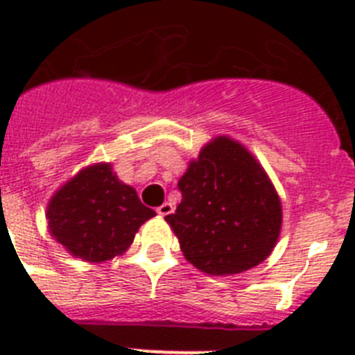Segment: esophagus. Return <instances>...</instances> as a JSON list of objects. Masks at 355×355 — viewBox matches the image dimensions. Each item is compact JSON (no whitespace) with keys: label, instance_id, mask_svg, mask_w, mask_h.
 I'll list each match as a JSON object with an SVG mask.
<instances>
[{"label":"esophagus","instance_id":"1","mask_svg":"<svg viewBox=\"0 0 355 355\" xmlns=\"http://www.w3.org/2000/svg\"><path fill=\"white\" fill-rule=\"evenodd\" d=\"M172 211H174V206H172L171 202H163L162 206H158V208H156V213H158V215H162V216L171 215Z\"/></svg>","mask_w":355,"mask_h":355}]
</instances>
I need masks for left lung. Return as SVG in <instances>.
Masks as SVG:
<instances>
[{
    "mask_svg": "<svg viewBox=\"0 0 355 355\" xmlns=\"http://www.w3.org/2000/svg\"><path fill=\"white\" fill-rule=\"evenodd\" d=\"M178 188L181 202L165 220L199 270L240 274L272 252L281 231V200L245 147L215 139L190 163Z\"/></svg>",
    "mask_w": 355,
    "mask_h": 355,
    "instance_id": "left-lung-1",
    "label": "left lung"
}]
</instances>
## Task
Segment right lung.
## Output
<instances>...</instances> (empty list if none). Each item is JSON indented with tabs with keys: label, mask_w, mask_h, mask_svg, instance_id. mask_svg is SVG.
<instances>
[{
	"label": "right lung",
	"mask_w": 355,
	"mask_h": 355,
	"mask_svg": "<svg viewBox=\"0 0 355 355\" xmlns=\"http://www.w3.org/2000/svg\"><path fill=\"white\" fill-rule=\"evenodd\" d=\"M155 215L135 188L112 174L110 165L81 171L48 206L53 236L76 258L92 263L124 252L140 225Z\"/></svg>",
	"instance_id": "add662e5"
}]
</instances>
